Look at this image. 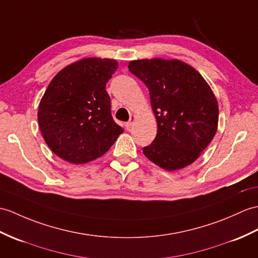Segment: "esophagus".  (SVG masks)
I'll list each match as a JSON object with an SVG mask.
<instances>
[{"label":"esophagus","mask_w":258,"mask_h":258,"mask_svg":"<svg viewBox=\"0 0 258 258\" xmlns=\"http://www.w3.org/2000/svg\"><path fill=\"white\" fill-rule=\"evenodd\" d=\"M134 121H135V115H131V116H130V121L126 123V125H125V126H126L127 130H130L132 126H133Z\"/></svg>","instance_id":"1"}]
</instances>
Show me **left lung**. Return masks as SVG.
Masks as SVG:
<instances>
[{
    "label": "left lung",
    "instance_id": "left-lung-1",
    "mask_svg": "<svg viewBox=\"0 0 258 258\" xmlns=\"http://www.w3.org/2000/svg\"><path fill=\"white\" fill-rule=\"evenodd\" d=\"M128 70L148 88L157 122V135L144 155L168 171L192 164L218 131L219 105L210 86L179 59L132 60Z\"/></svg>",
    "mask_w": 258,
    "mask_h": 258
}]
</instances>
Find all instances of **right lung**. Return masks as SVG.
<instances>
[{
	"mask_svg": "<svg viewBox=\"0 0 258 258\" xmlns=\"http://www.w3.org/2000/svg\"><path fill=\"white\" fill-rule=\"evenodd\" d=\"M115 59L90 57L68 64L52 78L39 102L38 126L53 154L81 165L104 155L123 128L111 115L105 86Z\"/></svg>",
	"mask_w": 258,
	"mask_h": 258,
	"instance_id": "obj_1",
	"label": "right lung"
}]
</instances>
